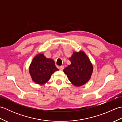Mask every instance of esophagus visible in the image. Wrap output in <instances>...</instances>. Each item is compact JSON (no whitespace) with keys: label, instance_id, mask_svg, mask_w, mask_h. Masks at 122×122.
<instances>
[{"label":"esophagus","instance_id":"34e87169","mask_svg":"<svg viewBox=\"0 0 122 122\" xmlns=\"http://www.w3.org/2000/svg\"><path fill=\"white\" fill-rule=\"evenodd\" d=\"M64 66H60V70H63L64 69Z\"/></svg>","mask_w":122,"mask_h":122}]
</instances>
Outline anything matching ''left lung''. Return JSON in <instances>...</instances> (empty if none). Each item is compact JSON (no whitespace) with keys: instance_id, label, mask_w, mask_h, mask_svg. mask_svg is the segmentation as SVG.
I'll use <instances>...</instances> for the list:
<instances>
[{"instance_id":"obj_1","label":"left lung","mask_w":122,"mask_h":122,"mask_svg":"<svg viewBox=\"0 0 122 122\" xmlns=\"http://www.w3.org/2000/svg\"><path fill=\"white\" fill-rule=\"evenodd\" d=\"M71 64L63 70L69 81L76 86L86 83L91 78L93 68L89 58L83 51L74 52L69 58Z\"/></svg>"}]
</instances>
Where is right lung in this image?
Wrapping results in <instances>:
<instances>
[{
    "label": "right lung",
    "instance_id": "obj_1",
    "mask_svg": "<svg viewBox=\"0 0 122 122\" xmlns=\"http://www.w3.org/2000/svg\"><path fill=\"white\" fill-rule=\"evenodd\" d=\"M58 70L53 60L46 58L42 53L34 57L29 66V73L32 81L40 85L47 82L51 75Z\"/></svg>",
    "mask_w": 122,
    "mask_h": 122
}]
</instances>
